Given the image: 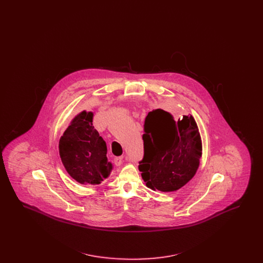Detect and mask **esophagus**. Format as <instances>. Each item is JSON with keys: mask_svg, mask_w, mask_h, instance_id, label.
I'll return each instance as SVG.
<instances>
[{"mask_svg": "<svg viewBox=\"0 0 263 263\" xmlns=\"http://www.w3.org/2000/svg\"><path fill=\"white\" fill-rule=\"evenodd\" d=\"M122 161H123V158L122 157H115L114 159H113V163L115 165H120L121 163H122Z\"/></svg>", "mask_w": 263, "mask_h": 263, "instance_id": "obj_1", "label": "esophagus"}]
</instances>
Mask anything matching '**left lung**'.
Here are the masks:
<instances>
[{"label":"left lung","instance_id":"obj_1","mask_svg":"<svg viewBox=\"0 0 263 263\" xmlns=\"http://www.w3.org/2000/svg\"><path fill=\"white\" fill-rule=\"evenodd\" d=\"M144 157L139 171L152 190L175 191L196 174L202 155L200 134L194 118L175 120L163 109L148 113L144 124Z\"/></svg>","mask_w":263,"mask_h":263}]
</instances>
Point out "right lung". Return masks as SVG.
<instances>
[{
  "instance_id": "obj_1",
  "label": "right lung",
  "mask_w": 263,
  "mask_h": 263,
  "mask_svg": "<svg viewBox=\"0 0 263 263\" xmlns=\"http://www.w3.org/2000/svg\"><path fill=\"white\" fill-rule=\"evenodd\" d=\"M92 116L85 110L79 113L59 141L63 164L81 184H100L112 170L106 158V143L92 125Z\"/></svg>"
}]
</instances>
